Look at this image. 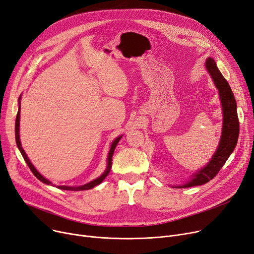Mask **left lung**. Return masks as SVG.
<instances>
[{
    "mask_svg": "<svg viewBox=\"0 0 254 254\" xmlns=\"http://www.w3.org/2000/svg\"><path fill=\"white\" fill-rule=\"evenodd\" d=\"M205 68L218 89L219 100L222 107L223 119L220 141L215 153L212 155L208 164L192 174L189 181L184 182L182 185L173 186V188L176 189L203 185L212 180L217 175V173L222 168L224 163L228 161L238 142L240 127L237 113V103L231 86L218 70L215 61L212 58H208L206 60Z\"/></svg>",
    "mask_w": 254,
    "mask_h": 254,
    "instance_id": "obj_1",
    "label": "left lung"
}]
</instances>
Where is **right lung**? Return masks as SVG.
Returning a JSON list of instances; mask_svg holds the SVG:
<instances>
[{
	"mask_svg": "<svg viewBox=\"0 0 254 254\" xmlns=\"http://www.w3.org/2000/svg\"><path fill=\"white\" fill-rule=\"evenodd\" d=\"M20 98H21V96L19 97V99H18V112H17V115H16V120H15V140H16V145H17V147H18V149H19V151H20V153L22 154V156H23V158H24V161H25V163L28 164V166H29V168L31 169V171L33 172V174L40 180V181H42L43 183H45V184H47V185H52V186H56L55 184H52L48 179H46L45 177H43L41 174H40V173L37 171V169L34 167V165L31 163V161H30V158L28 157V155H26V153L24 152V150H23V148H22V146H21V142H20V138H19V120H20ZM123 138V135L122 136H118L117 138H115L113 141H112V143H111V146H110V150H109V153H108V158H107V167H106V170L104 171V173L103 174L100 176V177H98V178H96L95 180H92V181H90V182H88V183H86V184H83V185H80V186H68V185H59V186H57L58 189H60V190H74V191H76V190H91V189H93L95 188V186H97V185H99V184H101L102 182H103V180L108 176V174L110 173V170H111V168H112V156H113V152H114V150H115V147L117 146V144H118V142H119V140Z\"/></svg>",
	"mask_w": 254,
	"mask_h": 254,
	"instance_id": "obj_1",
	"label": "right lung"
}]
</instances>
